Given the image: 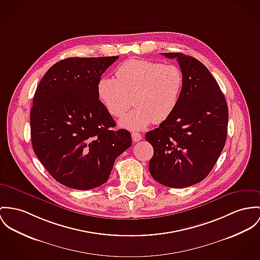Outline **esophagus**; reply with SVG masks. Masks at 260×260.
I'll return each mask as SVG.
<instances>
[{"label": "esophagus", "mask_w": 260, "mask_h": 260, "mask_svg": "<svg viewBox=\"0 0 260 260\" xmlns=\"http://www.w3.org/2000/svg\"><path fill=\"white\" fill-rule=\"evenodd\" d=\"M132 139L135 142H138L142 139V136L140 135V133H133L132 134Z\"/></svg>", "instance_id": "34e87169"}]
</instances>
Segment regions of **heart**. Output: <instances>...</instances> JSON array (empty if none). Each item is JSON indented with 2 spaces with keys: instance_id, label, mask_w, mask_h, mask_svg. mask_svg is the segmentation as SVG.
<instances>
[{
  "instance_id": "heart-1",
  "label": "heart",
  "mask_w": 260,
  "mask_h": 260,
  "mask_svg": "<svg viewBox=\"0 0 260 260\" xmlns=\"http://www.w3.org/2000/svg\"><path fill=\"white\" fill-rule=\"evenodd\" d=\"M184 84L178 66L150 60L132 59L122 63L115 78H102L98 96L113 117L119 118L131 107L135 109L120 120V126L132 131L160 123L176 110Z\"/></svg>"
}]
</instances>
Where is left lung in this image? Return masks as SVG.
I'll use <instances>...</instances> for the list:
<instances>
[{"instance_id":"obj_1","label":"left lung","mask_w":260,"mask_h":260,"mask_svg":"<svg viewBox=\"0 0 260 260\" xmlns=\"http://www.w3.org/2000/svg\"><path fill=\"white\" fill-rule=\"evenodd\" d=\"M176 58L184 84L174 113L145 135L153 147L149 172L170 188H184L205 179L224 146L229 110L220 86L199 60L183 53Z\"/></svg>"}]
</instances>
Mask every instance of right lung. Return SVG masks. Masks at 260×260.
<instances>
[{"mask_svg": "<svg viewBox=\"0 0 260 260\" xmlns=\"http://www.w3.org/2000/svg\"><path fill=\"white\" fill-rule=\"evenodd\" d=\"M119 58L70 57L51 66L30 111L32 148L60 184L90 190L106 183L115 160L132 145L98 96L102 74Z\"/></svg>", "mask_w": 260, "mask_h": 260, "instance_id": "obj_1", "label": "right lung"}]
</instances>
